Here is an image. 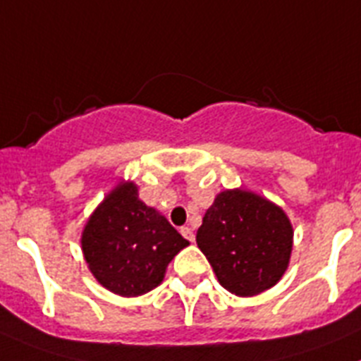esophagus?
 I'll use <instances>...</instances> for the list:
<instances>
[{"label": "esophagus", "mask_w": 361, "mask_h": 361, "mask_svg": "<svg viewBox=\"0 0 361 361\" xmlns=\"http://www.w3.org/2000/svg\"><path fill=\"white\" fill-rule=\"evenodd\" d=\"M180 233H183L184 239H188V241H190V243L195 241V233H193V230H192V228H190V226L180 228Z\"/></svg>", "instance_id": "34e87169"}]
</instances>
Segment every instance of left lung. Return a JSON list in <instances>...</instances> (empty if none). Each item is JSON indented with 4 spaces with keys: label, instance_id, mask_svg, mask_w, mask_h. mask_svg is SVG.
Segmentation results:
<instances>
[{
    "label": "left lung",
    "instance_id": "obj_1",
    "mask_svg": "<svg viewBox=\"0 0 361 361\" xmlns=\"http://www.w3.org/2000/svg\"><path fill=\"white\" fill-rule=\"evenodd\" d=\"M292 237L290 221L279 206L254 192L224 190L202 217L197 246L219 283L248 298L281 279L290 261Z\"/></svg>",
    "mask_w": 361,
    "mask_h": 361
}]
</instances>
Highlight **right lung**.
Here are the masks:
<instances>
[{
    "instance_id": "1",
    "label": "right lung",
    "mask_w": 361,
    "mask_h": 361,
    "mask_svg": "<svg viewBox=\"0 0 361 361\" xmlns=\"http://www.w3.org/2000/svg\"><path fill=\"white\" fill-rule=\"evenodd\" d=\"M188 245L164 215L138 199L133 183H120L107 193L82 232L91 274L107 290L124 298L159 286L169 261Z\"/></svg>"
}]
</instances>
